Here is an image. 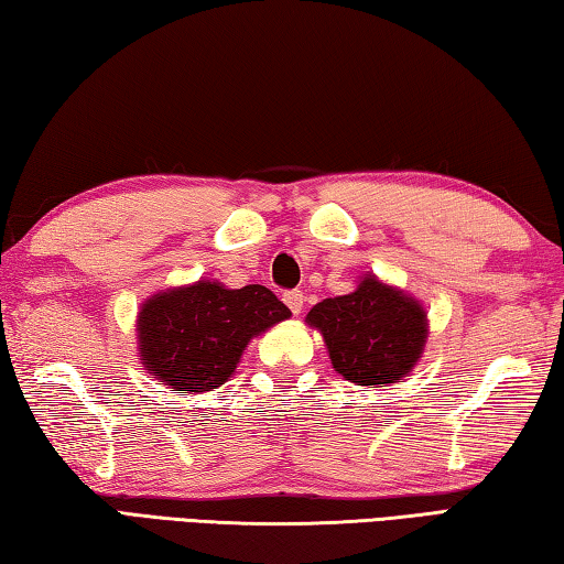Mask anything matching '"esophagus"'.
<instances>
[{
  "label": "esophagus",
  "mask_w": 564,
  "mask_h": 564,
  "mask_svg": "<svg viewBox=\"0 0 564 564\" xmlns=\"http://www.w3.org/2000/svg\"><path fill=\"white\" fill-rule=\"evenodd\" d=\"M283 301H285V305H289L291 308V313L293 316H299V313L303 311V293L301 291H285L283 293Z\"/></svg>",
  "instance_id": "34e87169"
}]
</instances>
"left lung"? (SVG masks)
<instances>
[{
  "mask_svg": "<svg viewBox=\"0 0 564 564\" xmlns=\"http://www.w3.org/2000/svg\"><path fill=\"white\" fill-rule=\"evenodd\" d=\"M305 323L321 330L333 368L356 386L400 383L427 338L423 305L370 273L352 293L313 305Z\"/></svg>",
  "mask_w": 564,
  "mask_h": 564,
  "instance_id": "8db88e82",
  "label": "left lung"
}]
</instances>
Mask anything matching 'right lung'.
I'll return each mask as SVG.
<instances>
[{
    "instance_id": "1",
    "label": "right lung",
    "mask_w": 564,
    "mask_h": 564,
    "mask_svg": "<svg viewBox=\"0 0 564 564\" xmlns=\"http://www.w3.org/2000/svg\"><path fill=\"white\" fill-rule=\"evenodd\" d=\"M289 316L259 283L226 289L198 281L161 291L141 305L137 321L141 362L164 386L204 393L234 376L248 340Z\"/></svg>"
}]
</instances>
